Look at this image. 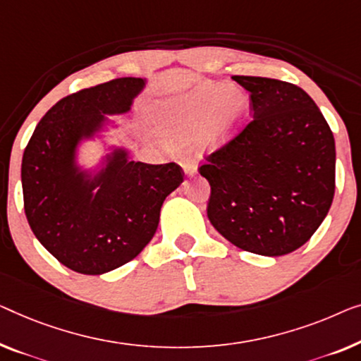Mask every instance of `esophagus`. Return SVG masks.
Segmentation results:
<instances>
[{
  "instance_id": "obj_1",
  "label": "esophagus",
  "mask_w": 361,
  "mask_h": 361,
  "mask_svg": "<svg viewBox=\"0 0 361 361\" xmlns=\"http://www.w3.org/2000/svg\"><path fill=\"white\" fill-rule=\"evenodd\" d=\"M182 168L187 176H193L197 172V163L193 159H184L182 161Z\"/></svg>"
}]
</instances>
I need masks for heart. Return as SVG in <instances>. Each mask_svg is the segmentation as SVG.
Here are the masks:
<instances>
[{"mask_svg":"<svg viewBox=\"0 0 361 361\" xmlns=\"http://www.w3.org/2000/svg\"><path fill=\"white\" fill-rule=\"evenodd\" d=\"M250 99L226 82H203L184 96L164 102L159 127L172 142L197 137L202 151H219L241 137L249 125Z\"/></svg>","mask_w":361,"mask_h":361,"instance_id":"b5f03b06","label":"heart"}]
</instances>
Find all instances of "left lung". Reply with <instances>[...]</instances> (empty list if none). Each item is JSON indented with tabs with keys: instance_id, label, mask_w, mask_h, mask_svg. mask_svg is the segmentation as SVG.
I'll return each mask as SVG.
<instances>
[{
	"instance_id": "obj_1",
	"label": "left lung",
	"mask_w": 361,
	"mask_h": 361,
	"mask_svg": "<svg viewBox=\"0 0 361 361\" xmlns=\"http://www.w3.org/2000/svg\"><path fill=\"white\" fill-rule=\"evenodd\" d=\"M250 94L252 120L198 172L212 187L207 215L236 247L279 257L321 226L336 192V142L301 87L260 76H233Z\"/></svg>"
}]
</instances>
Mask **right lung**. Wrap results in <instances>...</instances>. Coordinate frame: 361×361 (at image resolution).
<instances>
[{
	"label": "right lung",
	"mask_w": 361,
	"mask_h": 361,
	"mask_svg": "<svg viewBox=\"0 0 361 361\" xmlns=\"http://www.w3.org/2000/svg\"><path fill=\"white\" fill-rule=\"evenodd\" d=\"M146 78H117L55 104L24 149V210L39 243L65 265L102 275L137 257L153 239L166 197L182 182L180 166L130 159L107 146L97 166L78 163L80 146L102 138L107 116L130 112Z\"/></svg>",
	"instance_id": "add662e5"
}]
</instances>
